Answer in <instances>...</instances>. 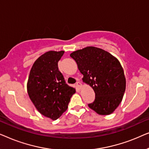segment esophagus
Listing matches in <instances>:
<instances>
[{"label":"esophagus","mask_w":149,"mask_h":149,"mask_svg":"<svg viewBox=\"0 0 149 149\" xmlns=\"http://www.w3.org/2000/svg\"><path fill=\"white\" fill-rule=\"evenodd\" d=\"M76 85H77V87H79V88H81V87H83V85H82V83H81V82H77Z\"/></svg>","instance_id":"esophagus-1"}]
</instances>
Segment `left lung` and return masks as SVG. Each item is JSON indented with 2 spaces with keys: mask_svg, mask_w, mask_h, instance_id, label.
Listing matches in <instances>:
<instances>
[{
  "mask_svg": "<svg viewBox=\"0 0 149 149\" xmlns=\"http://www.w3.org/2000/svg\"><path fill=\"white\" fill-rule=\"evenodd\" d=\"M70 56L83 75V82L90 85L95 92V100L89 104V107L101 115L113 113L121 102L126 86L119 61L95 47L77 50Z\"/></svg>",
  "mask_w": 149,
  "mask_h": 149,
  "instance_id": "left-lung-1",
  "label": "left lung"
}]
</instances>
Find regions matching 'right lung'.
<instances>
[{"mask_svg":"<svg viewBox=\"0 0 149 149\" xmlns=\"http://www.w3.org/2000/svg\"><path fill=\"white\" fill-rule=\"evenodd\" d=\"M64 51H49L36 60L27 83L30 99L40 114L56 120L66 111L70 97L76 92L65 82L58 63Z\"/></svg>","mask_w":149,"mask_h":149,"instance_id":"obj_1","label":"right lung"}]
</instances>
